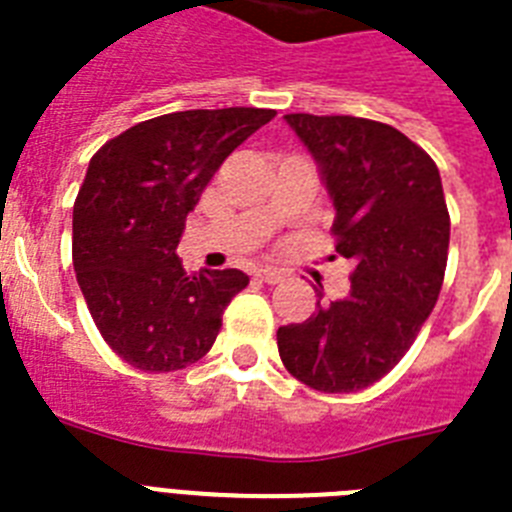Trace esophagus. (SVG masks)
I'll return each instance as SVG.
<instances>
[{"label":"esophagus","instance_id":"obj_1","mask_svg":"<svg viewBox=\"0 0 512 512\" xmlns=\"http://www.w3.org/2000/svg\"><path fill=\"white\" fill-rule=\"evenodd\" d=\"M257 279L265 281V284H279V281H284V273L276 271V268H260Z\"/></svg>","mask_w":512,"mask_h":512}]
</instances>
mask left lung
<instances>
[{
    "instance_id": "obj_1",
    "label": "left lung",
    "mask_w": 512,
    "mask_h": 512,
    "mask_svg": "<svg viewBox=\"0 0 512 512\" xmlns=\"http://www.w3.org/2000/svg\"><path fill=\"white\" fill-rule=\"evenodd\" d=\"M335 204L350 292L279 327V356L308 388L353 393L393 369L438 300L449 212L436 162L404 132L358 116L287 114ZM321 300V295H319Z\"/></svg>"
}]
</instances>
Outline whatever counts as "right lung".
Masks as SVG:
<instances>
[{
  "label": "right lung",
  "mask_w": 512,
  "mask_h": 512,
  "mask_svg": "<svg viewBox=\"0 0 512 512\" xmlns=\"http://www.w3.org/2000/svg\"><path fill=\"white\" fill-rule=\"evenodd\" d=\"M273 108H196L140 122L90 159L74 204V271L95 327L140 372L196 364L247 273H185V217Z\"/></svg>",
  "instance_id": "right-lung-1"
}]
</instances>
